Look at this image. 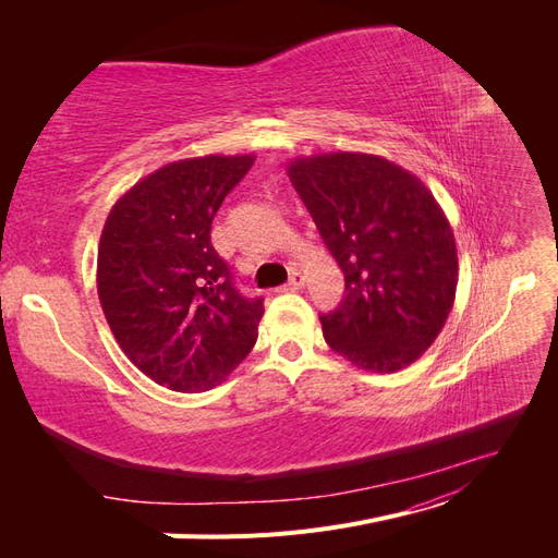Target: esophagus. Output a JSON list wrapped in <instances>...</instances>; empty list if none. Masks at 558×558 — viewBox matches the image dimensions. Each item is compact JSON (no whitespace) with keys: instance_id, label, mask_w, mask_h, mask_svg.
I'll return each mask as SVG.
<instances>
[{"instance_id":"esophagus-1","label":"esophagus","mask_w":558,"mask_h":558,"mask_svg":"<svg viewBox=\"0 0 558 558\" xmlns=\"http://www.w3.org/2000/svg\"><path fill=\"white\" fill-rule=\"evenodd\" d=\"M302 286H305V275L298 272V269H293L289 283L283 286V291H295V289H302Z\"/></svg>"}]
</instances>
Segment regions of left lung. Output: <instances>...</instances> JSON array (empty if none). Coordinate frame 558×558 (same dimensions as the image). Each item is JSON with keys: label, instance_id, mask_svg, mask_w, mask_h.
<instances>
[{"label": "left lung", "instance_id": "obj_1", "mask_svg": "<svg viewBox=\"0 0 558 558\" xmlns=\"http://www.w3.org/2000/svg\"><path fill=\"white\" fill-rule=\"evenodd\" d=\"M289 177L344 272V300L320 316L328 347L369 373L408 367L453 307L459 256L445 211L379 156L295 158Z\"/></svg>", "mask_w": 558, "mask_h": 558}]
</instances>
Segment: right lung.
I'll return each mask as SVG.
<instances>
[{"label": "right lung", "mask_w": 558, "mask_h": 558, "mask_svg": "<svg viewBox=\"0 0 558 558\" xmlns=\"http://www.w3.org/2000/svg\"><path fill=\"white\" fill-rule=\"evenodd\" d=\"M253 156L160 167L111 207L97 248V295L125 356L181 393L209 391L256 344L263 298H246L211 246V221Z\"/></svg>", "instance_id": "1"}]
</instances>
